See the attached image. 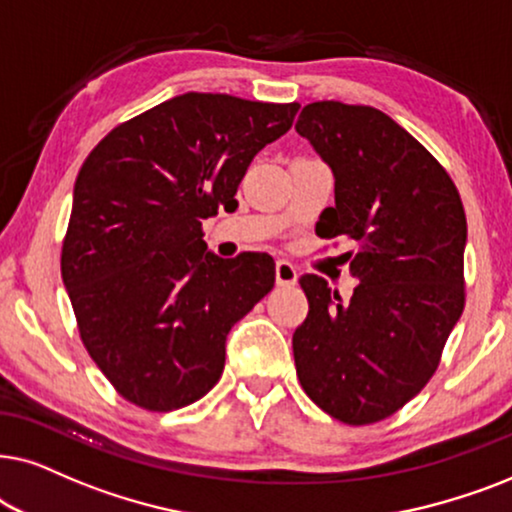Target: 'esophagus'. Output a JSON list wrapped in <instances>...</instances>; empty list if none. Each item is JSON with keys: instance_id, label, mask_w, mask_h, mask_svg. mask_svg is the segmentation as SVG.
I'll list each match as a JSON object with an SVG mask.
<instances>
[{"instance_id": "1", "label": "esophagus", "mask_w": 512, "mask_h": 512, "mask_svg": "<svg viewBox=\"0 0 512 512\" xmlns=\"http://www.w3.org/2000/svg\"><path fill=\"white\" fill-rule=\"evenodd\" d=\"M276 283L278 285H295L297 283L295 264L288 260H278L276 262Z\"/></svg>"}]
</instances>
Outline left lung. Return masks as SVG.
<instances>
[{
	"mask_svg": "<svg viewBox=\"0 0 512 512\" xmlns=\"http://www.w3.org/2000/svg\"><path fill=\"white\" fill-rule=\"evenodd\" d=\"M297 133L335 175L318 236L356 241L344 302L325 278H299L309 316L292 335L306 395L344 424L391 417L433 377L463 313L466 213L452 177L374 107L311 102Z\"/></svg>",
	"mask_w": 512,
	"mask_h": 512,
	"instance_id": "1",
	"label": "left lung"
}]
</instances>
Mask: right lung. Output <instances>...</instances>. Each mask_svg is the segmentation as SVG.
<instances>
[{
	"mask_svg": "<svg viewBox=\"0 0 512 512\" xmlns=\"http://www.w3.org/2000/svg\"><path fill=\"white\" fill-rule=\"evenodd\" d=\"M297 109L182 93L114 128L81 166L60 269L81 342L131 403L170 412L203 398L229 330L274 288L267 252L222 260L201 222L238 208L250 161Z\"/></svg>",
	"mask_w": 512,
	"mask_h": 512,
	"instance_id": "add662e5",
	"label": "right lung"
}]
</instances>
